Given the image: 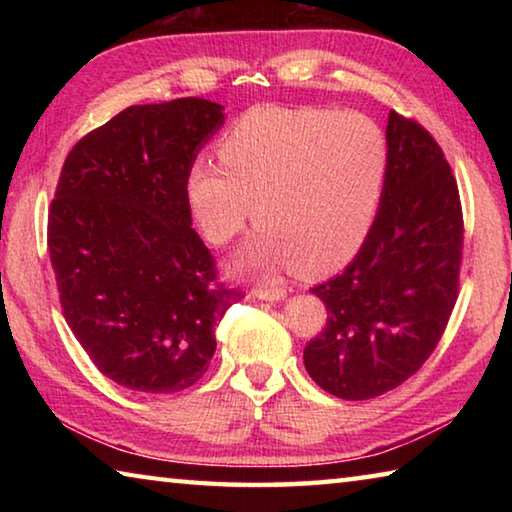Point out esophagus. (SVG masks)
<instances>
[{
    "label": "esophagus",
    "mask_w": 512,
    "mask_h": 512,
    "mask_svg": "<svg viewBox=\"0 0 512 512\" xmlns=\"http://www.w3.org/2000/svg\"><path fill=\"white\" fill-rule=\"evenodd\" d=\"M253 296H255L257 300L277 302V300H284V298H287V289H280V287H275V289H255Z\"/></svg>",
    "instance_id": "obj_1"
}]
</instances>
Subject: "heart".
<instances>
[{
	"instance_id": "heart-1",
	"label": "heart",
	"mask_w": 512,
	"mask_h": 512,
	"mask_svg": "<svg viewBox=\"0 0 512 512\" xmlns=\"http://www.w3.org/2000/svg\"><path fill=\"white\" fill-rule=\"evenodd\" d=\"M219 162L196 160L185 194L198 228L216 246L259 223L239 271H336L359 253L388 173L381 128L357 112L262 106L219 142Z\"/></svg>"
}]
</instances>
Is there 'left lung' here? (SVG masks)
Returning a JSON list of instances; mask_svg holds the SVG:
<instances>
[{
	"label": "left lung",
	"mask_w": 512,
	"mask_h": 512,
	"mask_svg": "<svg viewBox=\"0 0 512 512\" xmlns=\"http://www.w3.org/2000/svg\"><path fill=\"white\" fill-rule=\"evenodd\" d=\"M388 173L357 257L311 293L327 327L305 348L309 377L341 400H370L420 370L452 314L463 216L452 169L422 126L391 110Z\"/></svg>",
	"instance_id": "obj_1"
}]
</instances>
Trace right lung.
I'll list each match as a JSON object with an SVG mask.
<instances>
[{
  "label": "right lung",
  "instance_id": "obj_1",
  "mask_svg": "<svg viewBox=\"0 0 512 512\" xmlns=\"http://www.w3.org/2000/svg\"><path fill=\"white\" fill-rule=\"evenodd\" d=\"M221 103L131 106L69 151L49 212V257L69 329L115 384L167 395L203 377L214 325L237 300L216 289L185 178L225 121Z\"/></svg>",
  "mask_w": 512,
  "mask_h": 512
}]
</instances>
